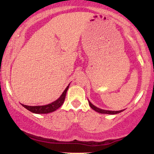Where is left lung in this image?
I'll return each instance as SVG.
<instances>
[{
  "label": "left lung",
  "mask_w": 154,
  "mask_h": 154,
  "mask_svg": "<svg viewBox=\"0 0 154 154\" xmlns=\"http://www.w3.org/2000/svg\"><path fill=\"white\" fill-rule=\"evenodd\" d=\"M88 103H89V105L90 106H91L92 109H93V110H95V111H97V112L98 113H100V114H119V113L122 112V111H123V110H121V111H109V110H103V109H99V108L95 106L94 105H93L91 102L88 100Z\"/></svg>",
  "instance_id": "8db88e82"
}]
</instances>
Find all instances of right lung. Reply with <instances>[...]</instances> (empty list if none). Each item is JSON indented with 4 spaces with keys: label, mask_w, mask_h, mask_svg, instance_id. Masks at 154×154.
I'll return each mask as SVG.
<instances>
[{
    "label": "right lung",
    "mask_w": 154,
    "mask_h": 154,
    "mask_svg": "<svg viewBox=\"0 0 154 154\" xmlns=\"http://www.w3.org/2000/svg\"><path fill=\"white\" fill-rule=\"evenodd\" d=\"M69 87V85L67 86L61 96H60L57 100L52 102L51 103L48 104V105L35 106H26L24 105V104H22V105L25 108V109H27V110H29V111H31V112L32 113H35V114H48V113L53 112V111H56V109H58L60 106H62L63 101H64L65 100V98H66V94Z\"/></svg>",
    "instance_id": "right-lung-1"
}]
</instances>
